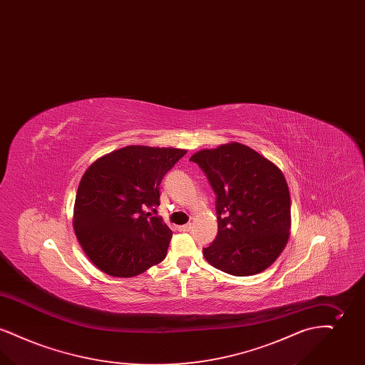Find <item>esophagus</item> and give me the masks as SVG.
<instances>
[{"instance_id": "esophagus-1", "label": "esophagus", "mask_w": 365, "mask_h": 365, "mask_svg": "<svg viewBox=\"0 0 365 365\" xmlns=\"http://www.w3.org/2000/svg\"><path fill=\"white\" fill-rule=\"evenodd\" d=\"M192 226H191V223H187V225H183V226L178 227V230L179 231H182V232H187V231H190Z\"/></svg>"}]
</instances>
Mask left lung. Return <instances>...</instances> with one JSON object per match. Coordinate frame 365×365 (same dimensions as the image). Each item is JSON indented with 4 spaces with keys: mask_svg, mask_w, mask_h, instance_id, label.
<instances>
[{
    "mask_svg": "<svg viewBox=\"0 0 365 365\" xmlns=\"http://www.w3.org/2000/svg\"><path fill=\"white\" fill-rule=\"evenodd\" d=\"M216 194L217 235L205 260L235 277L256 275L278 259L289 240L290 192L278 167L232 142L190 157Z\"/></svg>",
    "mask_w": 365,
    "mask_h": 365,
    "instance_id": "8db88e82",
    "label": "left lung"
}]
</instances>
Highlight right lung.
<instances>
[{
    "instance_id": "add662e5",
    "label": "right lung",
    "mask_w": 365,
    "mask_h": 365,
    "mask_svg": "<svg viewBox=\"0 0 365 365\" xmlns=\"http://www.w3.org/2000/svg\"><path fill=\"white\" fill-rule=\"evenodd\" d=\"M186 155L171 148L127 146L94 161L75 200L73 227L103 272L135 277L165 259L173 231L146 209L160 205V185Z\"/></svg>"
}]
</instances>
